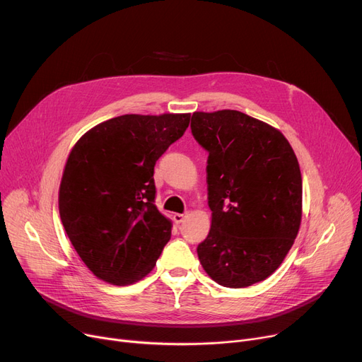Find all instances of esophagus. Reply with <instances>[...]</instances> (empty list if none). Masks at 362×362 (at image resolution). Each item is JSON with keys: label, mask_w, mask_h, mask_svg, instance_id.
Listing matches in <instances>:
<instances>
[{"label": "esophagus", "mask_w": 362, "mask_h": 362, "mask_svg": "<svg viewBox=\"0 0 362 362\" xmlns=\"http://www.w3.org/2000/svg\"><path fill=\"white\" fill-rule=\"evenodd\" d=\"M186 217H187V214H186V213H185V214H179V213H177V214H175V216H173V220H175V223H176V224H180V223H183V220H185Z\"/></svg>", "instance_id": "obj_1"}]
</instances>
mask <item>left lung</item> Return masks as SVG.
<instances>
[{"label": "left lung", "mask_w": 362, "mask_h": 362, "mask_svg": "<svg viewBox=\"0 0 362 362\" xmlns=\"http://www.w3.org/2000/svg\"><path fill=\"white\" fill-rule=\"evenodd\" d=\"M192 135L208 151L211 229L197 248L205 273L226 288L272 276L302 218V177L283 133L236 110L192 114Z\"/></svg>", "instance_id": "8db88e82"}]
</instances>
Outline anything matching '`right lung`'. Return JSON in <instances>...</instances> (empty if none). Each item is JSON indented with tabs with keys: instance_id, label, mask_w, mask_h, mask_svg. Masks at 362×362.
Here are the masks:
<instances>
[{
	"instance_id": "1",
	"label": "right lung",
	"mask_w": 362,
	"mask_h": 362,
	"mask_svg": "<svg viewBox=\"0 0 362 362\" xmlns=\"http://www.w3.org/2000/svg\"><path fill=\"white\" fill-rule=\"evenodd\" d=\"M189 120V112L124 114L92 127L71 148L59 210L93 276L126 286L154 269L171 236V221L154 204V165Z\"/></svg>"
}]
</instances>
